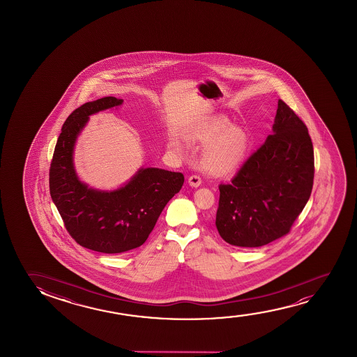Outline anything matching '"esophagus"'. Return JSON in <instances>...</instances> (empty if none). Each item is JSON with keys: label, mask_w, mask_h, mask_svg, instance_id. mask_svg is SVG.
I'll return each mask as SVG.
<instances>
[{"label": "esophagus", "mask_w": 357, "mask_h": 357, "mask_svg": "<svg viewBox=\"0 0 357 357\" xmlns=\"http://www.w3.org/2000/svg\"><path fill=\"white\" fill-rule=\"evenodd\" d=\"M188 183L190 184L191 186H194V188H197V186L201 185V183H202V179H201L200 176H197V174H192V176H189V179H188Z\"/></svg>", "instance_id": "obj_1"}]
</instances>
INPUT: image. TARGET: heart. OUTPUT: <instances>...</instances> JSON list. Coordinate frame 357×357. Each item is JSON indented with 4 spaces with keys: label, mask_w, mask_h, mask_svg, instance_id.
I'll use <instances>...</instances> for the list:
<instances>
[{
    "label": "heart",
    "mask_w": 357,
    "mask_h": 357,
    "mask_svg": "<svg viewBox=\"0 0 357 357\" xmlns=\"http://www.w3.org/2000/svg\"><path fill=\"white\" fill-rule=\"evenodd\" d=\"M196 139L208 144L202 155L206 171L215 176H227L238 169L249 152V135L243 128L230 127L229 122L218 119L211 123ZM176 146V142H173Z\"/></svg>",
    "instance_id": "b5f03b06"
}]
</instances>
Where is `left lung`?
Instances as JSON below:
<instances>
[{
	"label": "left lung",
	"instance_id": "8db88e82",
	"mask_svg": "<svg viewBox=\"0 0 357 357\" xmlns=\"http://www.w3.org/2000/svg\"><path fill=\"white\" fill-rule=\"evenodd\" d=\"M313 176L307 127L279 100L272 135L229 184L218 186L215 227L222 239L240 248H259L288 234L307 204Z\"/></svg>",
	"mask_w": 357,
	"mask_h": 357
}]
</instances>
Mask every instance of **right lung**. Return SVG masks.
Returning <instances> with one entry per match:
<instances>
[{"label": "right lung", "mask_w": 357, "mask_h": 357, "mask_svg": "<svg viewBox=\"0 0 357 357\" xmlns=\"http://www.w3.org/2000/svg\"><path fill=\"white\" fill-rule=\"evenodd\" d=\"M107 96L84 103L64 122L50 166V194L69 235L83 248L121 254L142 246L158 217L183 186L179 172L142 168L121 189L100 191L79 181L73 149L89 116L122 105Z\"/></svg>", "instance_id": "obj_1"}]
</instances>
